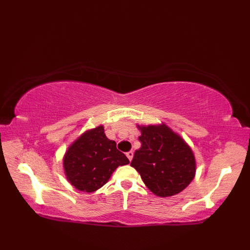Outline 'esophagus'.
Returning a JSON list of instances; mask_svg holds the SVG:
<instances>
[{"label": "esophagus", "instance_id": "obj_1", "mask_svg": "<svg viewBox=\"0 0 250 250\" xmlns=\"http://www.w3.org/2000/svg\"><path fill=\"white\" fill-rule=\"evenodd\" d=\"M133 156H134V153H133V151H132V150L126 152V157H128V159H129L130 161L132 160V159H133Z\"/></svg>", "mask_w": 250, "mask_h": 250}]
</instances>
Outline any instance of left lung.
Listing matches in <instances>:
<instances>
[{"instance_id": "8db88e82", "label": "left lung", "mask_w": 250, "mask_h": 250, "mask_svg": "<svg viewBox=\"0 0 250 250\" xmlns=\"http://www.w3.org/2000/svg\"><path fill=\"white\" fill-rule=\"evenodd\" d=\"M140 149L131 167L140 173L146 187L161 198L182 192L195 176L196 163L191 147L166 124L140 125Z\"/></svg>"}]
</instances>
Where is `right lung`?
<instances>
[{
	"mask_svg": "<svg viewBox=\"0 0 250 250\" xmlns=\"http://www.w3.org/2000/svg\"><path fill=\"white\" fill-rule=\"evenodd\" d=\"M129 159L117 149L116 142L106 137L104 126L98 125L78 136L63 157L67 182L77 190L91 193L108 182L118 167Z\"/></svg>",
	"mask_w": 250,
	"mask_h": 250,
	"instance_id": "obj_1",
	"label": "right lung"
}]
</instances>
